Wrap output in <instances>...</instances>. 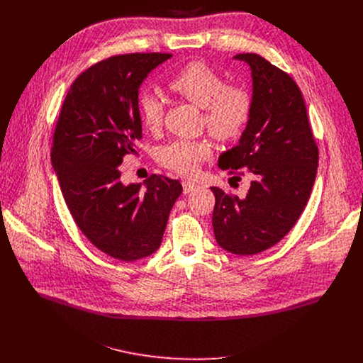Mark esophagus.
Instances as JSON below:
<instances>
[{
	"label": "esophagus",
	"mask_w": 363,
	"mask_h": 363,
	"mask_svg": "<svg viewBox=\"0 0 363 363\" xmlns=\"http://www.w3.org/2000/svg\"><path fill=\"white\" fill-rule=\"evenodd\" d=\"M182 188H184V194H188L191 191H194L196 188V184L192 181H184L182 182Z\"/></svg>",
	"instance_id": "1"
}]
</instances>
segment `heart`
I'll return each mask as SVG.
<instances>
[{
    "mask_svg": "<svg viewBox=\"0 0 363 363\" xmlns=\"http://www.w3.org/2000/svg\"><path fill=\"white\" fill-rule=\"evenodd\" d=\"M178 96L202 108V123L220 140L238 138L252 113V97L240 84H227L223 74L203 62H191L181 67L168 82ZM142 123L152 132L161 129L165 116L162 99L152 91L139 96ZM214 153L206 138L177 139L158 152V162L179 175H192Z\"/></svg>",
    "mask_w": 363,
    "mask_h": 363,
    "instance_id": "1",
    "label": "heart"
}]
</instances>
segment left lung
Returning a JSON list of instances; mask_svg holds the SVG:
<instances>
[{
    "label": "left lung",
    "mask_w": 363,
    "mask_h": 363,
    "mask_svg": "<svg viewBox=\"0 0 363 363\" xmlns=\"http://www.w3.org/2000/svg\"><path fill=\"white\" fill-rule=\"evenodd\" d=\"M234 59L251 67L252 113L240 143L221 155L218 165L238 181L248 172L252 181L244 198L211 186L213 227L224 250L252 255L276 245L300 218L315 184L319 147L297 83L255 53Z\"/></svg>",
    "instance_id": "obj_1"
}]
</instances>
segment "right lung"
<instances>
[{
	"mask_svg": "<svg viewBox=\"0 0 363 363\" xmlns=\"http://www.w3.org/2000/svg\"><path fill=\"white\" fill-rule=\"evenodd\" d=\"M169 53H132L101 60L70 86L56 123L51 164L67 208L86 238L121 262L161 245L182 192L178 179L150 175L123 185L119 165L142 139L139 87Z\"/></svg>",
	"mask_w": 363,
	"mask_h": 363,
	"instance_id": "add662e5",
	"label": "right lung"
}]
</instances>
